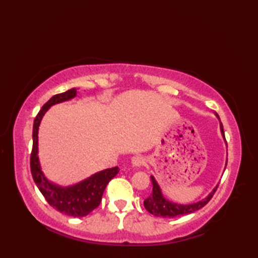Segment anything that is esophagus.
<instances>
[{"label": "esophagus", "instance_id": "obj_1", "mask_svg": "<svg viewBox=\"0 0 258 258\" xmlns=\"http://www.w3.org/2000/svg\"><path fill=\"white\" fill-rule=\"evenodd\" d=\"M131 162H132V165L133 166L139 167V166L143 165V164L145 163V158L142 156V155H135V156L132 157V160H131Z\"/></svg>", "mask_w": 258, "mask_h": 258}]
</instances>
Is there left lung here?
Listing matches in <instances>:
<instances>
[{
    "label": "left lung",
    "mask_w": 258,
    "mask_h": 258,
    "mask_svg": "<svg viewBox=\"0 0 258 258\" xmlns=\"http://www.w3.org/2000/svg\"><path fill=\"white\" fill-rule=\"evenodd\" d=\"M221 131H222L223 138L225 139V134H224V128H223L222 123H221ZM151 179L153 184V191L152 194L144 201V207L146 208L147 212H150L151 214H153V215L160 216V217H166V218H173L180 215H186V214H190L201 210L202 207H204L207 203L211 201L214 193H215L218 187L217 185L216 187L213 189L212 193L207 197H205L204 200L194 203V204L182 205V204H176V203H172L164 199L160 186H158V184L156 183L155 178L151 176Z\"/></svg>",
    "instance_id": "8db88e82"
}]
</instances>
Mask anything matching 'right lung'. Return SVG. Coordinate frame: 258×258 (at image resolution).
Returning a JSON list of instances; mask_svg holds the SVG:
<instances>
[{
	"label": "right lung",
	"mask_w": 258,
	"mask_h": 258,
	"mask_svg": "<svg viewBox=\"0 0 258 258\" xmlns=\"http://www.w3.org/2000/svg\"><path fill=\"white\" fill-rule=\"evenodd\" d=\"M76 95V89H71L67 92L52 96L37 113L33 124V146L31 152L30 165L32 177L34 179L36 186L44 196L46 202L56 211L65 215L74 217H83L95 210L100 205L102 195L106 185L115 175L118 173V167L104 169L91 177L82 180L81 183L75 184L69 187H61L48 182L44 174L41 171L40 162L37 157V133L43 115L54 104L69 101Z\"/></svg>",
	"instance_id": "right-lung-1"
}]
</instances>
